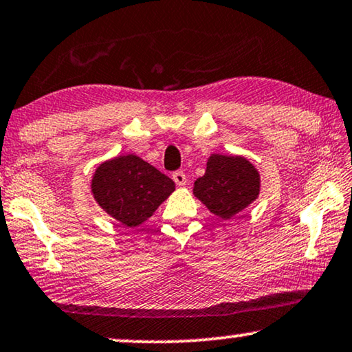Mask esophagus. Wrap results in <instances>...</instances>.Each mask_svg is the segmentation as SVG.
<instances>
[{
  "label": "esophagus",
  "instance_id": "esophagus-1",
  "mask_svg": "<svg viewBox=\"0 0 352 352\" xmlns=\"http://www.w3.org/2000/svg\"><path fill=\"white\" fill-rule=\"evenodd\" d=\"M172 179H173V182H175V184L179 185V186H184V185H186V175H185V172H182V170L173 172Z\"/></svg>",
  "mask_w": 352,
  "mask_h": 352
}]
</instances>
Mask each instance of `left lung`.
Here are the masks:
<instances>
[{"label": "left lung", "instance_id": "left-lung-1", "mask_svg": "<svg viewBox=\"0 0 352 352\" xmlns=\"http://www.w3.org/2000/svg\"><path fill=\"white\" fill-rule=\"evenodd\" d=\"M259 186V173L245 157L212 154L193 193L210 212L230 219L257 198Z\"/></svg>", "mask_w": 352, "mask_h": 352}]
</instances>
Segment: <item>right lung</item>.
I'll use <instances>...</instances> for the list:
<instances>
[{"label":"right lung","mask_w":352,"mask_h":352,"mask_svg":"<svg viewBox=\"0 0 352 352\" xmlns=\"http://www.w3.org/2000/svg\"><path fill=\"white\" fill-rule=\"evenodd\" d=\"M173 190L167 175L133 154L102 162L91 182L98 204L127 227L151 217Z\"/></svg>","instance_id":"1"}]
</instances>
